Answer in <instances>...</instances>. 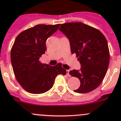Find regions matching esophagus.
Here are the masks:
<instances>
[{"label":"esophagus","mask_w":121,"mask_h":121,"mask_svg":"<svg viewBox=\"0 0 121 121\" xmlns=\"http://www.w3.org/2000/svg\"><path fill=\"white\" fill-rule=\"evenodd\" d=\"M69 69H67V70H66V73H67V75L68 77H70V75H69Z\"/></svg>","instance_id":"esophagus-1"}]
</instances>
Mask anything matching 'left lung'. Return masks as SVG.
Segmentation results:
<instances>
[{
    "mask_svg": "<svg viewBox=\"0 0 121 121\" xmlns=\"http://www.w3.org/2000/svg\"><path fill=\"white\" fill-rule=\"evenodd\" d=\"M59 30L69 39L71 52L76 54L81 65L80 71L69 73L81 83L74 91H93L103 81L109 65V51L105 37L98 29L81 22L64 23Z\"/></svg>",
    "mask_w": 121,
    "mask_h": 121,
    "instance_id": "left-lung-1",
    "label": "left lung"
}]
</instances>
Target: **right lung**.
I'll return each mask as SVG.
<instances>
[{
	"mask_svg": "<svg viewBox=\"0 0 121 121\" xmlns=\"http://www.w3.org/2000/svg\"><path fill=\"white\" fill-rule=\"evenodd\" d=\"M60 26L38 24L20 33L11 49V62L14 75L24 90L31 94H42L50 90L58 74L66 70L61 63L51 66L39 59L47 50L46 41Z\"/></svg>",
	"mask_w": 121,
	"mask_h": 121,
	"instance_id": "right-lung-1",
	"label": "right lung"
}]
</instances>
